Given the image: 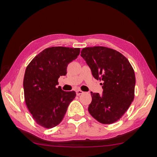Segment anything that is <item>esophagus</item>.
<instances>
[{"label":"esophagus","mask_w":157,"mask_h":157,"mask_svg":"<svg viewBox=\"0 0 157 157\" xmlns=\"http://www.w3.org/2000/svg\"><path fill=\"white\" fill-rule=\"evenodd\" d=\"M76 94H77V96H80V94H83V92L82 91V90H77V91H76Z\"/></svg>","instance_id":"1"}]
</instances>
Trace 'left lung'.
<instances>
[{
    "instance_id": "left-lung-1",
    "label": "left lung",
    "mask_w": 157,
    "mask_h": 157,
    "mask_svg": "<svg viewBox=\"0 0 157 157\" xmlns=\"http://www.w3.org/2000/svg\"><path fill=\"white\" fill-rule=\"evenodd\" d=\"M80 56L93 77L103 81L102 95L91 92L88 111L99 122L113 124L123 116L134 100V69L125 56L107 47H87L82 50Z\"/></svg>"
}]
</instances>
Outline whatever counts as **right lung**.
Listing matches in <instances>:
<instances>
[{
    "label": "right lung",
    "mask_w": 157,
    "mask_h": 157,
    "mask_svg": "<svg viewBox=\"0 0 157 157\" xmlns=\"http://www.w3.org/2000/svg\"><path fill=\"white\" fill-rule=\"evenodd\" d=\"M80 51L79 48L50 47L27 65L23 78L25 101L39 125L52 128L62 121L76 93L57 87L58 78L66 75L68 64L77 58Z\"/></svg>",
    "instance_id": "1"
}]
</instances>
